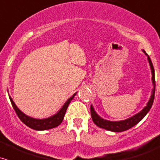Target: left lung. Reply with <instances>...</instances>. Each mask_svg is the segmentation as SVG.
<instances>
[{
    "label": "left lung",
    "instance_id": "left-lung-1",
    "mask_svg": "<svg viewBox=\"0 0 160 160\" xmlns=\"http://www.w3.org/2000/svg\"><path fill=\"white\" fill-rule=\"evenodd\" d=\"M142 52L145 54L148 58V62L149 63L150 69H151L152 72V86L153 88L152 90V94L151 97H150L149 100H148V103L146 104V106L143 108L142 111L138 112L137 114L134 115L131 117L128 118V119H123V120H119V121H111V120H107V119H103L101 117L96 111L94 110V108L93 105H91V114L92 120L98 128H103V129L107 130V131H112V132H122V131H127L129 130L130 128H133L135 126L136 124L139 123V122L146 116L147 113L151 108L153 102H154V98H155V88H156V81H155V70L154 67H153L152 62L151 61L150 57L147 55L146 52L145 50H142Z\"/></svg>",
    "mask_w": 160,
    "mask_h": 160
}]
</instances>
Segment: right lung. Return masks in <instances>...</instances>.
<instances>
[{"label":"right lung","instance_id":"add662e5","mask_svg":"<svg viewBox=\"0 0 160 160\" xmlns=\"http://www.w3.org/2000/svg\"><path fill=\"white\" fill-rule=\"evenodd\" d=\"M77 92H76L75 94H72V95L65 102L64 105L62 106V108H60L55 115L50 116V117L44 118V119H36V118H32L31 117V116H27V115H26L24 112H22L17 107V105H15V103L14 102V101L12 100V98L10 96H9V98H10L12 105V106H13V108L15 109V112H16L17 116H18L20 120H21L24 124H26V126L32 128V129L36 130V131H46V130L52 129V128H56L58 125L61 124L63 119H64L66 109H67L68 106H69L71 101L73 99L74 96L77 94Z\"/></svg>","mask_w":160,"mask_h":160}]
</instances>
